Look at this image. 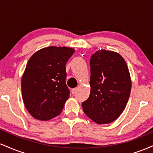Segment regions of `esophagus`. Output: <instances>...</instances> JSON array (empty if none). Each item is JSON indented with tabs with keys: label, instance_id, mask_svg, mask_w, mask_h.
<instances>
[{
	"label": "esophagus",
	"instance_id": "esophagus-1",
	"mask_svg": "<svg viewBox=\"0 0 153 153\" xmlns=\"http://www.w3.org/2000/svg\"><path fill=\"white\" fill-rule=\"evenodd\" d=\"M77 91H78V88H73V89H72V91H71L72 94H75V93L77 92Z\"/></svg>",
	"mask_w": 153,
	"mask_h": 153
}]
</instances>
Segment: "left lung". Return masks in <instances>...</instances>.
<instances>
[{"label": "left lung", "mask_w": 153, "mask_h": 153, "mask_svg": "<svg viewBox=\"0 0 153 153\" xmlns=\"http://www.w3.org/2000/svg\"><path fill=\"white\" fill-rule=\"evenodd\" d=\"M91 94L82 103L84 113L98 124L116 120L125 108L131 92V79L125 60L104 50L91 56Z\"/></svg>", "instance_id": "obj_1"}]
</instances>
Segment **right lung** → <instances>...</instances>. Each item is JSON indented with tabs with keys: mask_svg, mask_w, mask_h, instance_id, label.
Returning <instances> with one entry per match:
<instances>
[{
	"mask_svg": "<svg viewBox=\"0 0 153 153\" xmlns=\"http://www.w3.org/2000/svg\"><path fill=\"white\" fill-rule=\"evenodd\" d=\"M75 52L71 47H49L28 61L22 79L23 101L29 114L46 121L58 116L70 96L66 63Z\"/></svg>",
	"mask_w": 153,
	"mask_h": 153,
	"instance_id": "add662e5",
	"label": "right lung"
}]
</instances>
